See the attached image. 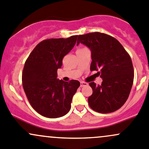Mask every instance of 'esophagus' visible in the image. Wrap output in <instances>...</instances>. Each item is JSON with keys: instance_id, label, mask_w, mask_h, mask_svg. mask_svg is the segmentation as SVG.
Masks as SVG:
<instances>
[{"instance_id": "34e87169", "label": "esophagus", "mask_w": 149, "mask_h": 149, "mask_svg": "<svg viewBox=\"0 0 149 149\" xmlns=\"http://www.w3.org/2000/svg\"><path fill=\"white\" fill-rule=\"evenodd\" d=\"M88 85V84L86 82H84V81H81V87L87 86Z\"/></svg>"}]
</instances>
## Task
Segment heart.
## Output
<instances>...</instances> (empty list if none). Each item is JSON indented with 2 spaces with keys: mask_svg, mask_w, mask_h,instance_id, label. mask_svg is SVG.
<instances>
[{
  "mask_svg": "<svg viewBox=\"0 0 149 149\" xmlns=\"http://www.w3.org/2000/svg\"><path fill=\"white\" fill-rule=\"evenodd\" d=\"M82 49H83V48H82Z\"/></svg>",
  "mask_w": 149,
  "mask_h": 149,
  "instance_id": "1",
  "label": "heart"
}]
</instances>
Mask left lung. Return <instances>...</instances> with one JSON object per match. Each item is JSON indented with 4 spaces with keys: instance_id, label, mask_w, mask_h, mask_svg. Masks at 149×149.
<instances>
[{
    "instance_id": "8db88e82",
    "label": "left lung",
    "mask_w": 149,
    "mask_h": 149,
    "mask_svg": "<svg viewBox=\"0 0 149 149\" xmlns=\"http://www.w3.org/2000/svg\"><path fill=\"white\" fill-rule=\"evenodd\" d=\"M80 43L91 51V70L98 71L97 74L103 79L101 85L89 83L93 90L88 99L89 106L101 113L116 111L127 101L134 82V67L129 54L115 38L103 33L79 35L77 46Z\"/></svg>"
}]
</instances>
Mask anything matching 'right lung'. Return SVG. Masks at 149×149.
I'll list each match as a JSON object with an SVG mask.
<instances>
[{
    "label": "right lung",
    "mask_w": 149,
    "mask_h": 149,
    "mask_svg": "<svg viewBox=\"0 0 149 149\" xmlns=\"http://www.w3.org/2000/svg\"><path fill=\"white\" fill-rule=\"evenodd\" d=\"M78 36L42 40L25 63L22 83L30 104L47 118H59L70 111L73 95L80 82L57 79V70L64 56L76 44Z\"/></svg>",
    "instance_id": "add662e5"
}]
</instances>
